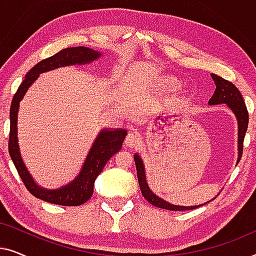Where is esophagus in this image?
I'll list each match as a JSON object with an SVG mask.
<instances>
[{"mask_svg":"<svg viewBox=\"0 0 256 256\" xmlns=\"http://www.w3.org/2000/svg\"><path fill=\"white\" fill-rule=\"evenodd\" d=\"M141 142H142L141 136H140L138 132H128L127 138H126V144L132 146H132H140V144H141Z\"/></svg>","mask_w":256,"mask_h":256,"instance_id":"obj_1","label":"esophagus"}]
</instances>
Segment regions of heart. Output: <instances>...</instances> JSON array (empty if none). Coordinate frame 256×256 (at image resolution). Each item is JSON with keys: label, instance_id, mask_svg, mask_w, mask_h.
<instances>
[{"label": "heart", "instance_id": "obj_1", "mask_svg": "<svg viewBox=\"0 0 256 256\" xmlns=\"http://www.w3.org/2000/svg\"><path fill=\"white\" fill-rule=\"evenodd\" d=\"M171 86H176V82H171Z\"/></svg>", "mask_w": 256, "mask_h": 256}]
</instances>
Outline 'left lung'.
Listing matches in <instances>:
<instances>
[{
  "instance_id": "1",
  "label": "left lung",
  "mask_w": 256,
  "mask_h": 256,
  "mask_svg": "<svg viewBox=\"0 0 256 256\" xmlns=\"http://www.w3.org/2000/svg\"><path fill=\"white\" fill-rule=\"evenodd\" d=\"M212 79L216 82V90L211 99H210V104H226L228 106L234 114H236V120H238V150H239V157H238V163L241 160L242 156V150H244V134L247 132L248 127V110L246 104H244V98L241 96L240 90L236 88V85L232 84L228 80L222 78V76L216 74H211ZM134 160L136 166V172H138V185L141 188V192L146 200L150 204L156 206L160 208H166L170 210V211H188V210H194L197 208H200L202 205L198 206H177L172 205L170 202L163 200L162 198L157 197L154 192L150 190L148 184L146 180V172H144V166H143V162L138 154L134 155ZM206 202V204H208Z\"/></svg>"
}]
</instances>
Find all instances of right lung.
Segmentation results:
<instances>
[{"label": "right lung", "mask_w": 256, "mask_h": 256, "mask_svg": "<svg viewBox=\"0 0 256 256\" xmlns=\"http://www.w3.org/2000/svg\"><path fill=\"white\" fill-rule=\"evenodd\" d=\"M100 54L92 48L85 46L66 48L59 51L52 57H48L34 66L26 73V79L20 84L18 90L12 98L10 106V132H9V155L12 157L15 168L18 172L20 180L26 185L28 191L36 198L42 200L62 206H79L86 202L93 194V185L96 178L104 170V166L110 160L112 156L118 152L122 148L127 130L124 129H114L108 130L104 129L93 143L90 152L84 163L82 172L72 183L62 186L59 190H45L34 183L29 171L24 166L22 157L20 154L18 143H17V112H18L20 101L22 100L28 88L40 73L50 71V70L62 68V66L86 64L99 58Z\"/></svg>", "instance_id": "add662e5"}]
</instances>
